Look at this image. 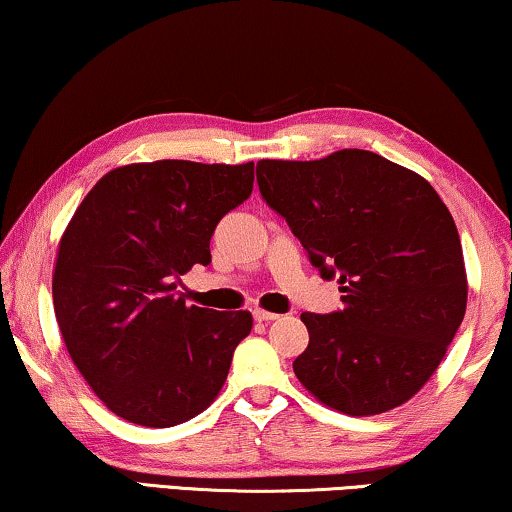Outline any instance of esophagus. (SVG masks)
Listing matches in <instances>:
<instances>
[{"mask_svg":"<svg viewBox=\"0 0 512 512\" xmlns=\"http://www.w3.org/2000/svg\"><path fill=\"white\" fill-rule=\"evenodd\" d=\"M253 317L257 319V322H271V319H278L276 312H269V310H264V308H255L253 310Z\"/></svg>","mask_w":512,"mask_h":512,"instance_id":"34e87169","label":"esophagus"}]
</instances>
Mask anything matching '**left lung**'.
I'll list each match as a JSON object with an SVG mask.
<instances>
[{
    "instance_id": "obj_1",
    "label": "left lung",
    "mask_w": 512,
    "mask_h": 512,
    "mask_svg": "<svg viewBox=\"0 0 512 512\" xmlns=\"http://www.w3.org/2000/svg\"><path fill=\"white\" fill-rule=\"evenodd\" d=\"M259 193L345 308L303 312L294 375L324 407L377 416L421 391L467 310V269L451 211L421 174L363 149L319 160H259Z\"/></svg>"
}]
</instances>
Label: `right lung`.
Wrapping results in <instances>:
<instances>
[{
	"label": "right lung",
	"instance_id": "1",
	"mask_svg": "<svg viewBox=\"0 0 512 512\" xmlns=\"http://www.w3.org/2000/svg\"><path fill=\"white\" fill-rule=\"evenodd\" d=\"M255 163L154 160L96 181L59 239L52 303L68 356L112 414L172 427L218 398L248 310L177 296L211 262L218 220L253 193Z\"/></svg>",
	"mask_w": 512,
	"mask_h": 512
}]
</instances>
